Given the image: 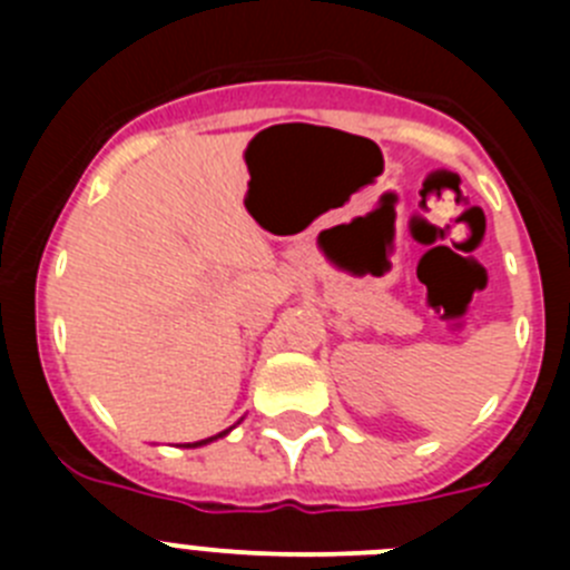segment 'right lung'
<instances>
[{
    "mask_svg": "<svg viewBox=\"0 0 570 570\" xmlns=\"http://www.w3.org/2000/svg\"><path fill=\"white\" fill-rule=\"evenodd\" d=\"M225 434H228V431H225ZM216 436H223V434H216ZM216 436H210V440H199V442H190V445H185V448H199V445H208V442H214Z\"/></svg>",
    "mask_w": 570,
    "mask_h": 570,
    "instance_id": "add662e5",
    "label": "right lung"
}]
</instances>
